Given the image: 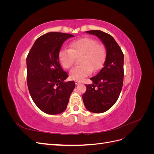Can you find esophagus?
<instances>
[{"label":"esophagus","instance_id":"1","mask_svg":"<svg viewBox=\"0 0 154 154\" xmlns=\"http://www.w3.org/2000/svg\"><path fill=\"white\" fill-rule=\"evenodd\" d=\"M80 83H81L80 82H78V81H76L75 82V84L76 85H78V84H80Z\"/></svg>","mask_w":154,"mask_h":154}]
</instances>
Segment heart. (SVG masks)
<instances>
[{
	"label": "heart",
	"instance_id": "obj_1",
	"mask_svg": "<svg viewBox=\"0 0 154 154\" xmlns=\"http://www.w3.org/2000/svg\"><path fill=\"white\" fill-rule=\"evenodd\" d=\"M69 47V49L60 50L58 60L63 69H69L72 66L76 58L80 57L79 63L81 66L73 68L69 72L71 80L80 82L90 75L92 70L97 71L103 66L106 50L95 39L89 37L79 38L70 43Z\"/></svg>",
	"mask_w": 154,
	"mask_h": 154
}]
</instances>
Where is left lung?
Returning <instances> with one entry per match:
<instances>
[{
  "instance_id": "8db88e82",
  "label": "left lung",
  "mask_w": 154,
  "mask_h": 154,
  "mask_svg": "<svg viewBox=\"0 0 154 154\" xmlns=\"http://www.w3.org/2000/svg\"><path fill=\"white\" fill-rule=\"evenodd\" d=\"M96 35L106 48V58L103 67L90 80L93 83L86 85V92L82 98L86 109L93 113L108 110L117 101L123 83L124 55L122 49L111 35L100 30L86 31Z\"/></svg>"
}]
</instances>
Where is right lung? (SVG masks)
<instances>
[{"instance_id": "obj_1", "label": "right lung", "mask_w": 154, "mask_h": 154, "mask_svg": "<svg viewBox=\"0 0 154 154\" xmlns=\"http://www.w3.org/2000/svg\"><path fill=\"white\" fill-rule=\"evenodd\" d=\"M74 35L50 32L35 42L26 58L27 82L35 105L48 114H58L66 109L75 87L60 65L58 53L63 42Z\"/></svg>"}]
</instances>
